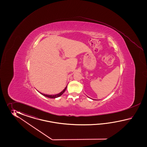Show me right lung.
Masks as SVG:
<instances>
[{
	"instance_id": "1",
	"label": "right lung",
	"mask_w": 147,
	"mask_h": 147,
	"mask_svg": "<svg viewBox=\"0 0 147 147\" xmlns=\"http://www.w3.org/2000/svg\"><path fill=\"white\" fill-rule=\"evenodd\" d=\"M67 86H66V88H65L60 93L57 94H55V95H48V94H42V93H40H40L41 94H42L44 96L48 97V98H57V97H60V96H61V95L64 93V92L65 91L66 89H67Z\"/></svg>"
}]
</instances>
